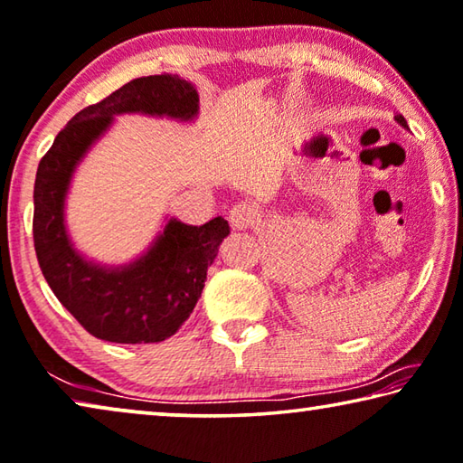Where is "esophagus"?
<instances>
[{
    "label": "esophagus",
    "mask_w": 463,
    "mask_h": 463,
    "mask_svg": "<svg viewBox=\"0 0 463 463\" xmlns=\"http://www.w3.org/2000/svg\"><path fill=\"white\" fill-rule=\"evenodd\" d=\"M255 220H258V210H255V205L247 203V202L232 205L229 212V222L232 229H237V231L251 229V226L255 224Z\"/></svg>",
    "instance_id": "obj_1"
}]
</instances>
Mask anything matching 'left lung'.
I'll return each instance as SVG.
<instances>
[{
	"mask_svg": "<svg viewBox=\"0 0 463 463\" xmlns=\"http://www.w3.org/2000/svg\"><path fill=\"white\" fill-rule=\"evenodd\" d=\"M395 118H397V122H399V124H402V127H408V122H405V118H403V116H402V114H397V116H395Z\"/></svg>",
	"mask_w": 463,
	"mask_h": 463,
	"instance_id": "1",
	"label": "left lung"
}]
</instances>
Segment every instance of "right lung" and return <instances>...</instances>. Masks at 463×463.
Segmentation results:
<instances>
[{
    "instance_id": "1",
    "label": "right lung",
    "mask_w": 463,
    "mask_h": 463,
    "mask_svg": "<svg viewBox=\"0 0 463 463\" xmlns=\"http://www.w3.org/2000/svg\"><path fill=\"white\" fill-rule=\"evenodd\" d=\"M199 95L178 74H151L122 85L74 116L41 157L34 178L33 241L41 272L58 301L89 335L109 343H160L183 326L202 298L205 274L229 222L203 226L170 220L147 255L118 270L93 266L72 250L64 231V195L82 154L114 114L143 112L189 120Z\"/></svg>"
}]
</instances>
